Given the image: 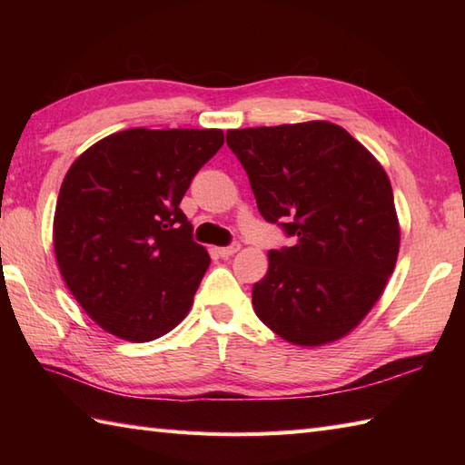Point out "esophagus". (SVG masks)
Segmentation results:
<instances>
[{
    "label": "esophagus",
    "mask_w": 465,
    "mask_h": 465,
    "mask_svg": "<svg viewBox=\"0 0 465 465\" xmlns=\"http://www.w3.org/2000/svg\"><path fill=\"white\" fill-rule=\"evenodd\" d=\"M215 252H217V255H220V258L227 260V258H232L233 253L240 252V243H232V245H227V248H217Z\"/></svg>",
    "instance_id": "esophagus-1"
}]
</instances>
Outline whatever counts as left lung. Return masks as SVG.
I'll return each instance as SVG.
<instances>
[{
	"label": "left lung",
	"mask_w": 465,
	"mask_h": 465,
	"mask_svg": "<svg viewBox=\"0 0 465 465\" xmlns=\"http://www.w3.org/2000/svg\"><path fill=\"white\" fill-rule=\"evenodd\" d=\"M272 223L293 235L272 250L253 283L258 318L293 345L341 340L381 298L400 252L390 177L343 127L330 122L227 130Z\"/></svg>",
	"instance_id": "left-lung-1"
}]
</instances>
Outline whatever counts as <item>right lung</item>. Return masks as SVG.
<instances>
[{
  "label": "right lung",
  "mask_w": 465,
  "mask_h": 465,
  "mask_svg": "<svg viewBox=\"0 0 465 465\" xmlns=\"http://www.w3.org/2000/svg\"><path fill=\"white\" fill-rule=\"evenodd\" d=\"M222 145V130L134 127L87 147L67 170L55 260L75 302L107 333L152 341L192 310L210 253L192 240L180 203Z\"/></svg>",
  "instance_id": "obj_1"
}]
</instances>
